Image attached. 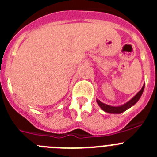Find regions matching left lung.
<instances>
[{
    "label": "left lung",
    "instance_id": "8db88e82",
    "mask_svg": "<svg viewBox=\"0 0 157 157\" xmlns=\"http://www.w3.org/2000/svg\"><path fill=\"white\" fill-rule=\"evenodd\" d=\"M144 88H145V85L143 86V87L141 88V90H140L138 94H136L132 99L130 100V101H129L127 103L124 104L123 105H121V106H110V105H106V104L102 103V102L100 101L99 100H97V102H98V105L101 108V109L103 111H105V112H109V113H112V114H120V113L125 112L126 110L130 109V107H132L133 105H134L137 102H138V101L140 99V98H141V96L142 95V93H143L144 91Z\"/></svg>",
    "mask_w": 157,
    "mask_h": 157
}]
</instances>
